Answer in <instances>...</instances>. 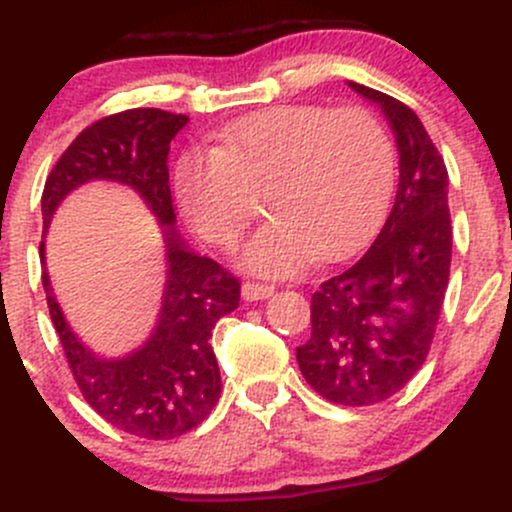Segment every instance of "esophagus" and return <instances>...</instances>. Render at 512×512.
<instances>
[{"mask_svg":"<svg viewBox=\"0 0 512 512\" xmlns=\"http://www.w3.org/2000/svg\"><path fill=\"white\" fill-rule=\"evenodd\" d=\"M274 294V284H262V282H245L242 284V297L247 301H260Z\"/></svg>","mask_w":512,"mask_h":512,"instance_id":"1","label":"esophagus"}]
</instances>
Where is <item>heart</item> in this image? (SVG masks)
<instances>
[{
  "instance_id": "b5f03b06",
  "label": "heart",
  "mask_w": 512,
  "mask_h": 512,
  "mask_svg": "<svg viewBox=\"0 0 512 512\" xmlns=\"http://www.w3.org/2000/svg\"><path fill=\"white\" fill-rule=\"evenodd\" d=\"M395 144L363 107L277 105L230 122L211 152L176 161L174 193L186 223L233 247L262 196L270 223L242 250L252 274L289 277L324 257L341 260L383 223L395 191Z\"/></svg>"
}]
</instances>
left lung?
<instances>
[{"label": "left lung", "mask_w": 512, "mask_h": 512, "mask_svg": "<svg viewBox=\"0 0 512 512\" xmlns=\"http://www.w3.org/2000/svg\"><path fill=\"white\" fill-rule=\"evenodd\" d=\"M348 85L383 107L400 152V184L370 250L311 297V336L297 360L328 402L368 407L410 383L432 348L451 267L449 176L405 102Z\"/></svg>", "instance_id": "left-lung-1"}]
</instances>
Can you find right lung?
I'll return each mask as SVG.
<instances>
[{
    "label": "right lung",
    "instance_id": "right-lung-1",
    "mask_svg": "<svg viewBox=\"0 0 512 512\" xmlns=\"http://www.w3.org/2000/svg\"><path fill=\"white\" fill-rule=\"evenodd\" d=\"M186 122V115L157 107L102 117L61 154L41 196L43 233L73 188L98 179L134 188L164 225L169 277L157 328L139 351L125 358H100L78 341L53 297L46 270L41 277L48 314L85 402L112 427L154 441L181 437L211 414L220 397L213 328L240 304V279L211 257L188 250L174 230L166 159L171 139ZM39 252L43 262V242Z\"/></svg>",
    "mask_w": 512,
    "mask_h": 512
}]
</instances>
